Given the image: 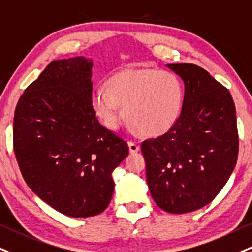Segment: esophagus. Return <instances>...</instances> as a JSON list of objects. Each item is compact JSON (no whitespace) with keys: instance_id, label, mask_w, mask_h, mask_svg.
<instances>
[{"instance_id":"obj_1","label":"esophagus","mask_w":252,"mask_h":252,"mask_svg":"<svg viewBox=\"0 0 252 252\" xmlns=\"http://www.w3.org/2000/svg\"><path fill=\"white\" fill-rule=\"evenodd\" d=\"M128 148H129V153L133 154V153H136V152H139V150H140V146H139L134 141H129Z\"/></svg>"}]
</instances>
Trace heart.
<instances>
[{"label": "heart", "instance_id": "heart-1", "mask_svg": "<svg viewBox=\"0 0 252 252\" xmlns=\"http://www.w3.org/2000/svg\"><path fill=\"white\" fill-rule=\"evenodd\" d=\"M183 101L178 74L159 69L121 70L107 80L106 88L95 86L90 93L92 110L107 128L117 129L126 118L146 136L168 132L181 116Z\"/></svg>", "mask_w": 252, "mask_h": 252}]
</instances>
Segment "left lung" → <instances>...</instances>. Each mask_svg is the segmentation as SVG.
Returning <instances> with one entry per match:
<instances>
[{"instance_id": "1", "label": "left lung", "mask_w": 252, "mask_h": 252, "mask_svg": "<svg viewBox=\"0 0 252 252\" xmlns=\"http://www.w3.org/2000/svg\"><path fill=\"white\" fill-rule=\"evenodd\" d=\"M185 84L179 120L141 144L152 197L164 212L186 214L210 203L238 155L236 110L228 89L194 64H167Z\"/></svg>"}]
</instances>
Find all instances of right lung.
I'll return each mask as SVG.
<instances>
[{
  "label": "right lung",
  "mask_w": 252,
  "mask_h": 252,
  "mask_svg": "<svg viewBox=\"0 0 252 252\" xmlns=\"http://www.w3.org/2000/svg\"><path fill=\"white\" fill-rule=\"evenodd\" d=\"M92 66L83 56L52 61L21 95L14 117V152L27 185L71 217L106 209L112 172L128 154L90 104Z\"/></svg>",
  "instance_id": "add662e5"
}]
</instances>
